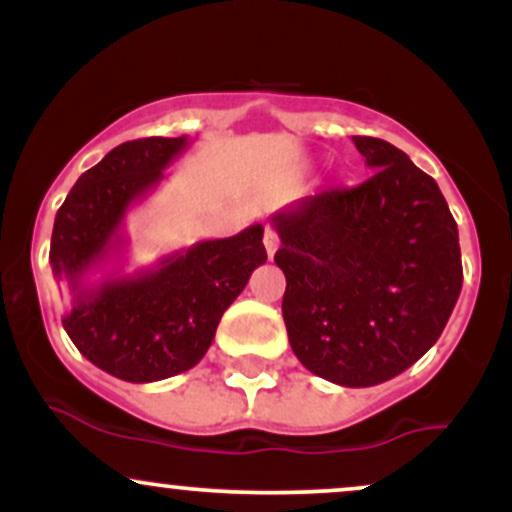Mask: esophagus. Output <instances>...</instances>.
Returning a JSON list of instances; mask_svg holds the SVG:
<instances>
[{"label":"esophagus","instance_id":"esophagus-1","mask_svg":"<svg viewBox=\"0 0 512 512\" xmlns=\"http://www.w3.org/2000/svg\"><path fill=\"white\" fill-rule=\"evenodd\" d=\"M264 248H267L269 257H274V252L279 250V238H276V233L272 231V228H267V231H264Z\"/></svg>","mask_w":512,"mask_h":512}]
</instances>
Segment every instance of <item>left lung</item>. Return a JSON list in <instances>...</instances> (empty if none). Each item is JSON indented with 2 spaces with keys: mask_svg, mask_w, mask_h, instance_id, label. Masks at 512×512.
Masks as SVG:
<instances>
[{
  "mask_svg": "<svg viewBox=\"0 0 512 512\" xmlns=\"http://www.w3.org/2000/svg\"><path fill=\"white\" fill-rule=\"evenodd\" d=\"M354 144L375 173L276 211L274 262L298 361L330 383L370 387L438 342L462 291V257L436 180L390 142Z\"/></svg>",
  "mask_w": 512,
  "mask_h": 512,
  "instance_id": "1",
  "label": "left lung"
}]
</instances>
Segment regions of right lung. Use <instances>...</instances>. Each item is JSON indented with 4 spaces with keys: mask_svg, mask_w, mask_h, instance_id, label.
<instances>
[{
    "mask_svg": "<svg viewBox=\"0 0 512 512\" xmlns=\"http://www.w3.org/2000/svg\"><path fill=\"white\" fill-rule=\"evenodd\" d=\"M187 137H149L115 146L88 168L55 216L50 264L72 293L62 317L76 349L127 383H156L195 368L214 342L221 315L267 262L260 223L238 236L202 240L156 267L86 276L125 248L122 223L132 204L163 180Z\"/></svg>",
    "mask_w": 512,
    "mask_h": 512,
    "instance_id": "1",
    "label": "right lung"
}]
</instances>
